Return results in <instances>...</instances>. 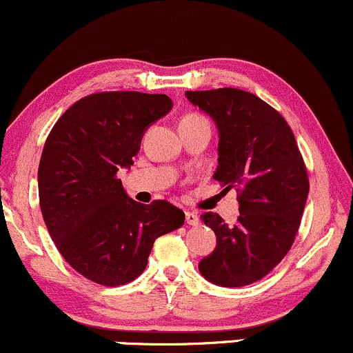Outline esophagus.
Returning <instances> with one entry per match:
<instances>
[{
  "mask_svg": "<svg viewBox=\"0 0 353 353\" xmlns=\"http://www.w3.org/2000/svg\"><path fill=\"white\" fill-rule=\"evenodd\" d=\"M185 222L195 227V225H199V215L194 214V212H188V214H185Z\"/></svg>",
  "mask_w": 353,
  "mask_h": 353,
  "instance_id": "esophagus-1",
  "label": "esophagus"
}]
</instances>
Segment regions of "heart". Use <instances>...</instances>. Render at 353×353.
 <instances>
[{
  "mask_svg": "<svg viewBox=\"0 0 353 353\" xmlns=\"http://www.w3.org/2000/svg\"><path fill=\"white\" fill-rule=\"evenodd\" d=\"M199 121H205V118H202L201 114H197V113H189L182 118V120L179 121V125H190V123H199Z\"/></svg>",
  "mask_w": 353,
  "mask_h": 353,
  "instance_id": "1",
  "label": "heart"
}]
</instances>
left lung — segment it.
Here are the masks:
<instances>
[{"mask_svg": "<svg viewBox=\"0 0 353 353\" xmlns=\"http://www.w3.org/2000/svg\"><path fill=\"white\" fill-rule=\"evenodd\" d=\"M219 128L214 177L239 194L235 225L214 212L201 215L217 246L199 263L210 283L240 288L260 281L286 256L299 230L309 194L305 164L286 120L266 101L240 88L185 92Z\"/></svg>", "mask_w": 353, "mask_h": 353, "instance_id": "8db88e82", "label": "left lung"}]
</instances>
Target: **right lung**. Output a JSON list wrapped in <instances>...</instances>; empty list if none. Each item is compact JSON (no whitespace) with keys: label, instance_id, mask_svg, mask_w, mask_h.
I'll return each instance as SVG.
<instances>
[{"label":"right lung","instance_id":"obj_1","mask_svg":"<svg viewBox=\"0 0 353 353\" xmlns=\"http://www.w3.org/2000/svg\"><path fill=\"white\" fill-rule=\"evenodd\" d=\"M171 108L163 93H93L75 101L46 139L37 171L42 217L63 260L93 283L133 281L154 240L184 223L181 209L136 202L118 179L144 131Z\"/></svg>","mask_w":353,"mask_h":353}]
</instances>
